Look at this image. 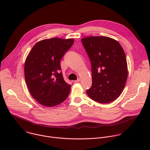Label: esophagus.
I'll return each mask as SVG.
<instances>
[{
    "instance_id": "obj_1",
    "label": "esophagus",
    "mask_w": 150,
    "mask_h": 150,
    "mask_svg": "<svg viewBox=\"0 0 150 150\" xmlns=\"http://www.w3.org/2000/svg\"><path fill=\"white\" fill-rule=\"evenodd\" d=\"M80 81V79H77L76 80H75V81H74V83H78V82H79Z\"/></svg>"
}]
</instances>
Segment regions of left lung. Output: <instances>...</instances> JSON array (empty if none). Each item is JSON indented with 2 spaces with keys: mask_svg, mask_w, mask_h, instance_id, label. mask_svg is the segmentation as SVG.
Wrapping results in <instances>:
<instances>
[{
  "mask_svg": "<svg viewBox=\"0 0 150 150\" xmlns=\"http://www.w3.org/2000/svg\"><path fill=\"white\" fill-rule=\"evenodd\" d=\"M90 58L92 86L87 94L100 103L115 101L122 93L127 78L125 53L119 42L105 36L81 39Z\"/></svg>",
  "mask_w": 150,
  "mask_h": 150,
  "instance_id": "obj_1",
  "label": "left lung"
}]
</instances>
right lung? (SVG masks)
I'll list each match as a JSON object with an SVG mask.
<instances>
[{"mask_svg": "<svg viewBox=\"0 0 150 150\" xmlns=\"http://www.w3.org/2000/svg\"><path fill=\"white\" fill-rule=\"evenodd\" d=\"M73 38H52L38 41L27 56L24 75L28 89L42 105L53 107L65 101L71 85L60 72V60L74 44Z\"/></svg>", "mask_w": 150, "mask_h": 150, "instance_id": "1", "label": "right lung"}]
</instances>
